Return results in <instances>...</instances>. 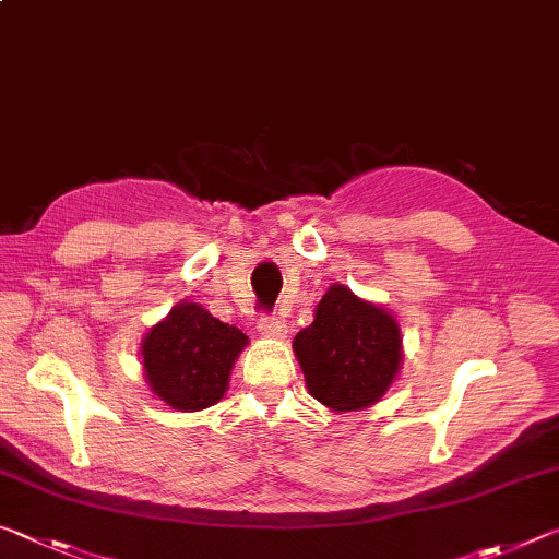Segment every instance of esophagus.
Listing matches in <instances>:
<instances>
[{
  "label": "esophagus",
  "instance_id": "esophagus-1",
  "mask_svg": "<svg viewBox=\"0 0 559 559\" xmlns=\"http://www.w3.org/2000/svg\"><path fill=\"white\" fill-rule=\"evenodd\" d=\"M259 333L261 335H269V337H283V335L288 333V325L283 323V320L276 318V316H263L259 320Z\"/></svg>",
  "mask_w": 559,
  "mask_h": 559
}]
</instances>
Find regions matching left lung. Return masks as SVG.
Masks as SVG:
<instances>
[{
    "label": "left lung",
    "mask_w": 559,
    "mask_h": 559,
    "mask_svg": "<svg viewBox=\"0 0 559 559\" xmlns=\"http://www.w3.org/2000/svg\"><path fill=\"white\" fill-rule=\"evenodd\" d=\"M308 392L333 412L367 409L382 400L402 365V330L390 310L330 286L316 320L293 340Z\"/></svg>",
    "instance_id": "8db88e82"
}]
</instances>
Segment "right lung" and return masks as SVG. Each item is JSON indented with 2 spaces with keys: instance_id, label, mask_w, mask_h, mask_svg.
<instances>
[{
  "instance_id": "right-lung-1",
  "label": "right lung",
  "mask_w": 559,
  "mask_h": 559,
  "mask_svg": "<svg viewBox=\"0 0 559 559\" xmlns=\"http://www.w3.org/2000/svg\"><path fill=\"white\" fill-rule=\"evenodd\" d=\"M249 343L239 328L222 323L197 302H177L143 340L150 390L177 412L216 404L229 386L231 367Z\"/></svg>"
}]
</instances>
